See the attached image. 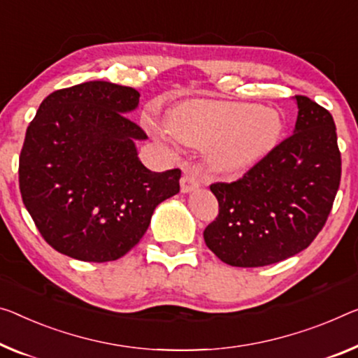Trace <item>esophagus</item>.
Listing matches in <instances>:
<instances>
[{"instance_id":"34e87169","label":"esophagus","mask_w":358,"mask_h":358,"mask_svg":"<svg viewBox=\"0 0 358 358\" xmlns=\"http://www.w3.org/2000/svg\"><path fill=\"white\" fill-rule=\"evenodd\" d=\"M200 184H201L200 176H198L196 171H192V169H190V171H185L184 176H182V179H180V190L190 192V190L196 189V187Z\"/></svg>"}]
</instances>
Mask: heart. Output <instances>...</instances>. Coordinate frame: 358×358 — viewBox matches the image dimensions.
<instances>
[{"label": "heart", "mask_w": 358, "mask_h": 358, "mask_svg": "<svg viewBox=\"0 0 358 358\" xmlns=\"http://www.w3.org/2000/svg\"><path fill=\"white\" fill-rule=\"evenodd\" d=\"M169 131L184 144L210 147V163L222 174L243 173L277 145L282 120L255 103L189 101L169 118Z\"/></svg>", "instance_id": "1"}]
</instances>
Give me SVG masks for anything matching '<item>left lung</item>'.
<instances>
[{
    "mask_svg": "<svg viewBox=\"0 0 358 358\" xmlns=\"http://www.w3.org/2000/svg\"><path fill=\"white\" fill-rule=\"evenodd\" d=\"M294 134L234 182H214L219 213L205 243L234 267H262L306 250L331 213L341 182V152L331 113L294 96Z\"/></svg>",
    "mask_w": 358,
    "mask_h": 358,
    "instance_id": "left-lung-1",
    "label": "left lung"
}]
</instances>
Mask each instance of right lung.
Here are the masks:
<instances>
[{
  "mask_svg": "<svg viewBox=\"0 0 358 358\" xmlns=\"http://www.w3.org/2000/svg\"><path fill=\"white\" fill-rule=\"evenodd\" d=\"M134 87L87 81L41 102L19 157L22 201L54 250L86 262L117 261L139 243L153 210L179 192L180 169L153 173L134 141L145 131L124 113Z\"/></svg>",
  "mask_w": 358,
  "mask_h": 358,
  "instance_id": "1",
  "label": "right lung"
}]
</instances>
